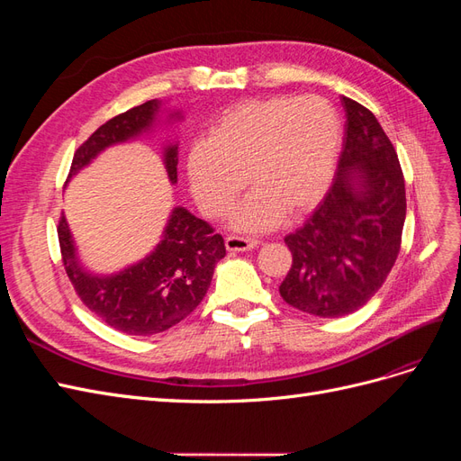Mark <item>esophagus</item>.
<instances>
[{"label":"esophagus","mask_w":461,"mask_h":461,"mask_svg":"<svg viewBox=\"0 0 461 461\" xmlns=\"http://www.w3.org/2000/svg\"><path fill=\"white\" fill-rule=\"evenodd\" d=\"M225 246L229 252H249L259 246V240L248 239V236H227Z\"/></svg>","instance_id":"34e87169"}]
</instances>
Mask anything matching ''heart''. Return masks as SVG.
Segmentation results:
<instances>
[{
    "mask_svg": "<svg viewBox=\"0 0 461 461\" xmlns=\"http://www.w3.org/2000/svg\"><path fill=\"white\" fill-rule=\"evenodd\" d=\"M342 140L340 119L321 97H267L225 111L207 142L188 153L186 175L198 207L225 215L246 180L254 190L234 209L242 232L276 227L285 213L300 217L323 196Z\"/></svg>",
    "mask_w": 461,
    "mask_h": 461,
    "instance_id": "1",
    "label": "heart"
}]
</instances>
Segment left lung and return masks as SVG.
I'll use <instances>...</instances> for the list:
<instances>
[{"label":"left lung","instance_id":"obj_1","mask_svg":"<svg viewBox=\"0 0 461 461\" xmlns=\"http://www.w3.org/2000/svg\"><path fill=\"white\" fill-rule=\"evenodd\" d=\"M344 144L337 175L313 215L285 242L292 267L278 286L303 313L342 317L383 286L400 252L406 186L381 122L342 95Z\"/></svg>","mask_w":461,"mask_h":461}]
</instances>
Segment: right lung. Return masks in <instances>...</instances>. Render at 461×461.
<instances>
[{"mask_svg": "<svg viewBox=\"0 0 461 461\" xmlns=\"http://www.w3.org/2000/svg\"><path fill=\"white\" fill-rule=\"evenodd\" d=\"M183 119V111L165 107L159 100L109 119L77 149L67 183L107 148L138 140L156 132L161 124L169 127ZM161 159L169 183L176 185L178 140L169 136L163 142ZM58 234L65 271L80 300L111 329L131 337L163 332L188 317L212 285L217 261L227 254L222 236L183 205L171 209L156 248L115 273H95L82 263L65 217L59 221Z\"/></svg>", "mask_w": 461, "mask_h": 461, "instance_id": "right-lung-1", "label": "right lung"}]
</instances>
